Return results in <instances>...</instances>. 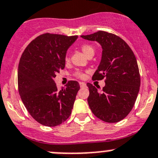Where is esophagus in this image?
Listing matches in <instances>:
<instances>
[{
    "instance_id": "34e87169",
    "label": "esophagus",
    "mask_w": 158,
    "mask_h": 158,
    "mask_svg": "<svg viewBox=\"0 0 158 158\" xmlns=\"http://www.w3.org/2000/svg\"><path fill=\"white\" fill-rule=\"evenodd\" d=\"M80 87H81V88L86 87V84L84 82H80Z\"/></svg>"
}]
</instances>
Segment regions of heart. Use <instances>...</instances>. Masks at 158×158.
I'll use <instances>...</instances> for the list:
<instances>
[{
	"label": "heart",
	"mask_w": 158,
	"mask_h": 158,
	"mask_svg": "<svg viewBox=\"0 0 158 158\" xmlns=\"http://www.w3.org/2000/svg\"><path fill=\"white\" fill-rule=\"evenodd\" d=\"M81 50L87 57H89V56L90 55H94V48L91 45L88 44H84L81 45ZM65 61H69V58H68V56L65 57ZM74 74H75V76H77V77H80V78H84V77H85V74L81 71H77Z\"/></svg>",
	"instance_id": "obj_1"
}]
</instances>
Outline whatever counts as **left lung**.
Here are the masks:
<instances>
[{
  "instance_id": "obj_1",
  "label": "left lung",
  "mask_w": 158,
  "mask_h": 158,
  "mask_svg": "<svg viewBox=\"0 0 158 158\" xmlns=\"http://www.w3.org/2000/svg\"><path fill=\"white\" fill-rule=\"evenodd\" d=\"M81 37L98 42L102 48L101 63L92 79L105 78V86L99 91V87L87 83L89 107L99 119L107 123L118 122L132 110L140 90V77L135 55L123 39L106 31Z\"/></svg>"
}]
</instances>
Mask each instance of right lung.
Returning <instances> with one entry per match:
<instances>
[{
  "label": "right lung",
  "mask_w": 158,
  "mask_h": 158,
  "mask_svg": "<svg viewBox=\"0 0 158 158\" xmlns=\"http://www.w3.org/2000/svg\"><path fill=\"white\" fill-rule=\"evenodd\" d=\"M77 36L41 34L21 55L18 71V90L33 118L42 125L55 127L71 115L78 82L70 81L58 90L54 79L65 67V57Z\"/></svg>",
  "instance_id": "obj_1"
}]
</instances>
